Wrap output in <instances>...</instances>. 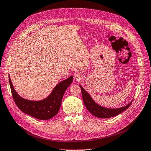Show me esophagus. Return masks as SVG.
<instances>
[{
    "mask_svg": "<svg viewBox=\"0 0 151 151\" xmlns=\"http://www.w3.org/2000/svg\"><path fill=\"white\" fill-rule=\"evenodd\" d=\"M74 79L76 81H79L81 79V77H82L81 74L79 72H75L74 74Z\"/></svg>",
    "mask_w": 151,
    "mask_h": 151,
    "instance_id": "34e87169",
    "label": "esophagus"
}]
</instances>
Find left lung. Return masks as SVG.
<instances>
[{
	"label": "left lung",
	"mask_w": 151,
	"mask_h": 151,
	"mask_svg": "<svg viewBox=\"0 0 151 151\" xmlns=\"http://www.w3.org/2000/svg\"><path fill=\"white\" fill-rule=\"evenodd\" d=\"M81 89L82 96H83V101L86 108L88 109V110L96 117L101 118H108L115 116L119 115L123 111H125L129 108L132 104V101L127 106L121 107L120 108H115V109H109L106 108L103 106H99L97 103H96L94 100L91 98L89 93H88L84 90V89L81 85L79 86Z\"/></svg>",
	"instance_id": "left-lung-1"
}]
</instances>
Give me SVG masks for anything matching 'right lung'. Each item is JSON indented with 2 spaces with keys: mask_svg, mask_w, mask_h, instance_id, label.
I'll use <instances>...</instances> for the list:
<instances>
[{
  "mask_svg": "<svg viewBox=\"0 0 151 151\" xmlns=\"http://www.w3.org/2000/svg\"><path fill=\"white\" fill-rule=\"evenodd\" d=\"M9 81L14 101L22 112L36 119L49 120L58 113L62 104L63 96L73 81V76L58 83L47 98L37 101L21 98L14 90L9 75Z\"/></svg>",
  "mask_w": 151,
  "mask_h": 151,
  "instance_id": "obj_1",
  "label": "right lung"
}]
</instances>
